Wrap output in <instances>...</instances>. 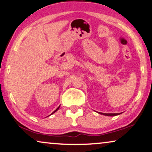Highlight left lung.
I'll list each match as a JSON object with an SVG mask.
<instances>
[{"mask_svg":"<svg viewBox=\"0 0 152 152\" xmlns=\"http://www.w3.org/2000/svg\"><path fill=\"white\" fill-rule=\"evenodd\" d=\"M99 113L104 115H106V116H115V115L120 114V113Z\"/></svg>","mask_w":152,"mask_h":152,"instance_id":"8db88e82","label":"left lung"}]
</instances>
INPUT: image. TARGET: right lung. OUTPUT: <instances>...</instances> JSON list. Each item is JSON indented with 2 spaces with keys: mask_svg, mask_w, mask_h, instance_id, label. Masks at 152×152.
I'll use <instances>...</instances> for the list:
<instances>
[{
  "mask_svg": "<svg viewBox=\"0 0 152 152\" xmlns=\"http://www.w3.org/2000/svg\"><path fill=\"white\" fill-rule=\"evenodd\" d=\"M59 108H60V106H59V107H58V108L57 109H56V110L55 111H53V113H51V114H53V113H56V111H57V110H58V109H59Z\"/></svg>",
  "mask_w": 152,
  "mask_h": 152,
  "instance_id": "add662e5",
  "label": "right lung"
}]
</instances>
